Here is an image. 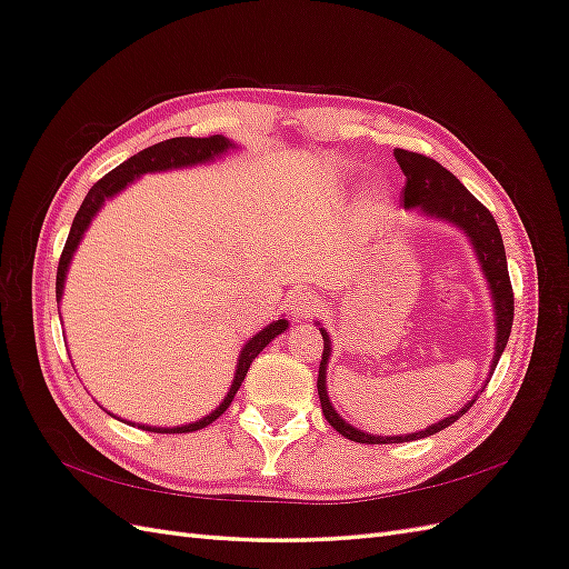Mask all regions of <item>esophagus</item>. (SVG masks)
I'll use <instances>...</instances> for the list:
<instances>
[{
    "label": "esophagus",
    "instance_id": "esophagus-1",
    "mask_svg": "<svg viewBox=\"0 0 569 569\" xmlns=\"http://www.w3.org/2000/svg\"><path fill=\"white\" fill-rule=\"evenodd\" d=\"M287 311L297 320L316 318L320 313V299L308 289H295L287 299Z\"/></svg>",
    "mask_w": 569,
    "mask_h": 569
}]
</instances>
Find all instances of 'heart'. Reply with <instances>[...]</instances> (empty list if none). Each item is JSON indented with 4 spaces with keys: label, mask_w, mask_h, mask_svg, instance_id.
<instances>
[{
    "label": "heart",
    "mask_w": 569,
    "mask_h": 569,
    "mask_svg": "<svg viewBox=\"0 0 569 569\" xmlns=\"http://www.w3.org/2000/svg\"><path fill=\"white\" fill-rule=\"evenodd\" d=\"M366 206H368V211H370V213H375V211H380V209H382V192H380V189H370V192H368V199H366Z\"/></svg>",
    "instance_id": "obj_1"
}]
</instances>
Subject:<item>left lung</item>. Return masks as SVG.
Instances as JSON below:
<instances>
[{"instance_id":"8db88e82","label":"left lung","mask_w":569,"mask_h":569,"mask_svg":"<svg viewBox=\"0 0 569 569\" xmlns=\"http://www.w3.org/2000/svg\"><path fill=\"white\" fill-rule=\"evenodd\" d=\"M393 159L401 166L403 176H406V189H403V206L406 209H416L418 213L443 220L449 226L462 230V234L470 239V244L475 249L477 261L481 266V272H485V280L491 291V301H493V316H496V343H493V358H491V370L485 387L489 385L491 375L498 366V358L506 351V343L510 337V327H512V311H515V301H512V287L508 278V261H506V249H503V237L501 230H498L493 216L485 203H479L465 184L446 170L441 163L435 159H427L422 153L416 151H406V149H393ZM320 327L322 335V360H320V370H318V396H320V406H322V416L330 422L341 437H347L358 443H403V441H416L432 437L441 429L453 425L458 418H462L465 412L472 408V403L479 399L477 391L472 399L465 403L456 416L443 418L435 425H429L422 432H412V435H399V437H380V435H368L363 429H358L343 420L335 406L330 403V396H327V363H330L332 356V339L327 335L325 327Z\"/></svg>"}]
</instances>
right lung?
<instances>
[{
	"instance_id": "right-lung-1",
	"label": "right lung",
	"mask_w": 569,
	"mask_h": 569,
	"mask_svg": "<svg viewBox=\"0 0 569 569\" xmlns=\"http://www.w3.org/2000/svg\"><path fill=\"white\" fill-rule=\"evenodd\" d=\"M232 149H237V144L230 142L228 137H222V134H211V137H173V140H166V142H159V144L142 149L140 153H134V157H130L128 161H123L118 168H113L111 173H107L104 178H101L90 189L88 197H84L80 211L73 218L71 232H68L63 253L59 258V270H57V301H61V297H63L66 274H68V266H71V261H73V253H76L78 244L82 242L84 232H88L90 222L94 220V216L99 213V209H101V206H104L107 199H113L118 192H123L128 184H132L137 178H142L144 173H163V170H176V168H189V166H199V163H211V161L220 159L222 153H228ZM287 327H289V322L284 318L272 320L268 327H263L261 332H256L244 343V349L239 351V358H237V370H234L232 387L226 393V399H222L220 406L216 410H211L209 416H203L197 422L180 425V427H153V425H137V427L147 429V432H157V435H184V432H197V429L209 427L213 420H218L222 412L230 408L237 389L242 387V382H244V377L249 372V366L253 363V358L261 353L274 337L282 335Z\"/></svg>"
}]
</instances>
